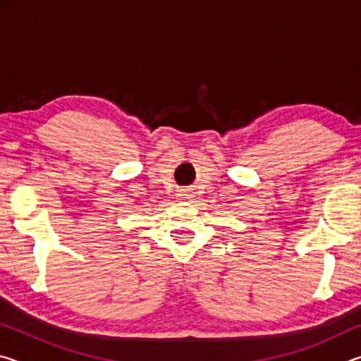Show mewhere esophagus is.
I'll use <instances>...</instances> for the list:
<instances>
[{
    "label": "esophagus",
    "instance_id": "1",
    "mask_svg": "<svg viewBox=\"0 0 361 361\" xmlns=\"http://www.w3.org/2000/svg\"><path fill=\"white\" fill-rule=\"evenodd\" d=\"M192 197V194H191V191H188V189H181V191L178 192V199L180 200H188V199H191Z\"/></svg>",
    "mask_w": 361,
    "mask_h": 361
}]
</instances>
